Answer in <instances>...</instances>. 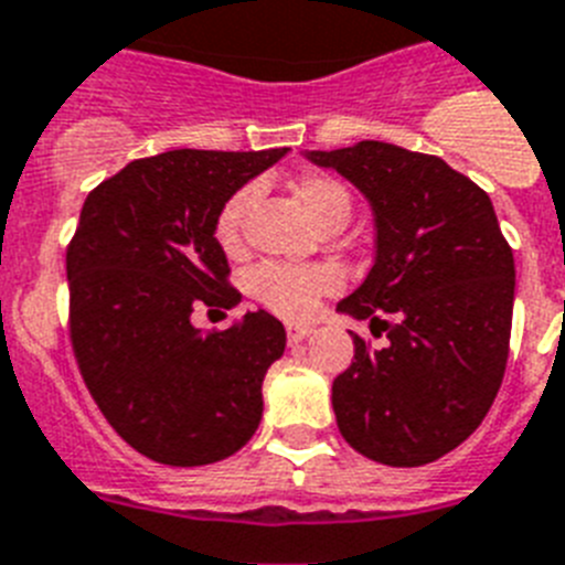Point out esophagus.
Masks as SVG:
<instances>
[{
	"label": "esophagus",
	"mask_w": 565,
	"mask_h": 565,
	"mask_svg": "<svg viewBox=\"0 0 565 565\" xmlns=\"http://www.w3.org/2000/svg\"><path fill=\"white\" fill-rule=\"evenodd\" d=\"M312 327H305V324H287V341L290 344H298V341L310 339Z\"/></svg>",
	"instance_id": "34e87169"
}]
</instances>
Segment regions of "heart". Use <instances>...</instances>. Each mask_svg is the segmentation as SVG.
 Wrapping results in <instances>:
<instances>
[{
  "label": "heart",
  "instance_id": "b5f03b06",
  "mask_svg": "<svg viewBox=\"0 0 565 565\" xmlns=\"http://www.w3.org/2000/svg\"><path fill=\"white\" fill-rule=\"evenodd\" d=\"M296 198L319 230L330 224H348L353 201L348 186L330 174H301L296 180ZM253 201V189H238L224 201L215 215V241L224 253H238L244 238V217ZM339 273L330 267H290V264H260L249 275V290L267 310L281 319H310L319 298L339 290Z\"/></svg>",
  "mask_w": 565,
  "mask_h": 565
}]
</instances>
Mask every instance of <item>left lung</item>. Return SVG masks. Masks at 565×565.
I'll list each match as a JSON object with an SVG mask.
<instances>
[{"label": "left lung", "mask_w": 565, "mask_h": 565, "mask_svg": "<svg viewBox=\"0 0 565 565\" xmlns=\"http://www.w3.org/2000/svg\"><path fill=\"white\" fill-rule=\"evenodd\" d=\"M371 201L376 260L335 310L387 335L333 382L350 448L382 466L416 468L466 443L486 419L509 362L514 255L491 198L434 154L362 140L305 151Z\"/></svg>", "instance_id": "8db88e82"}]
</instances>
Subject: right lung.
Masks as SVG:
<instances>
[{
	"mask_svg": "<svg viewBox=\"0 0 565 565\" xmlns=\"http://www.w3.org/2000/svg\"><path fill=\"white\" fill-rule=\"evenodd\" d=\"M284 154L163 151L131 160L85 198L65 255L71 348L108 425L154 462L210 466L258 428L284 324L258 310L203 333L192 312L241 301L215 215Z\"/></svg>",
	"mask_w": 565,
	"mask_h": 565,
	"instance_id": "obj_1",
	"label": "right lung"
}]
</instances>
